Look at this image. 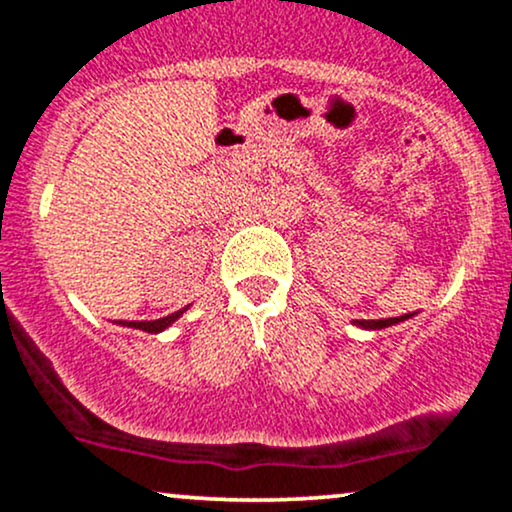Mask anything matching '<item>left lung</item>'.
<instances>
[{
    "label": "left lung",
    "instance_id": "8db88e82",
    "mask_svg": "<svg viewBox=\"0 0 512 512\" xmlns=\"http://www.w3.org/2000/svg\"><path fill=\"white\" fill-rule=\"evenodd\" d=\"M408 317H412V315H400V317H391V319H355V324L365 326V329H384V326L398 324Z\"/></svg>",
    "mask_w": 512,
    "mask_h": 512
}]
</instances>
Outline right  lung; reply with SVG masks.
I'll use <instances>...</instances> for the list:
<instances>
[{
    "label": "right lung",
    "instance_id": "right-lung-1",
    "mask_svg": "<svg viewBox=\"0 0 512 512\" xmlns=\"http://www.w3.org/2000/svg\"><path fill=\"white\" fill-rule=\"evenodd\" d=\"M183 315V310L174 312V315L169 317H162V319H155V322H119L123 326H133V329H143L147 334H159V331H164L166 326H171V322H176L178 317Z\"/></svg>",
    "mask_w": 512,
    "mask_h": 512
}]
</instances>
